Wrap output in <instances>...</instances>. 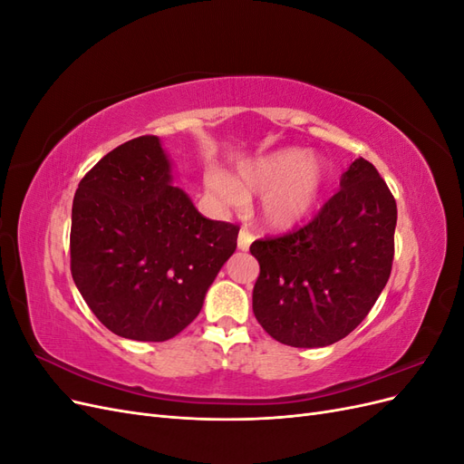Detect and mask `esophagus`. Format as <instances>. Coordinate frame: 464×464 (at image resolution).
<instances>
[{
  "label": "esophagus",
  "mask_w": 464,
  "mask_h": 464,
  "mask_svg": "<svg viewBox=\"0 0 464 464\" xmlns=\"http://www.w3.org/2000/svg\"><path fill=\"white\" fill-rule=\"evenodd\" d=\"M251 242H254V234L247 232L246 228L240 230V234H237V249H242V251L249 249Z\"/></svg>",
  "instance_id": "1"
}]
</instances>
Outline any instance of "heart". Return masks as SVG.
I'll return each instance as SVG.
<instances>
[{
    "mask_svg": "<svg viewBox=\"0 0 464 464\" xmlns=\"http://www.w3.org/2000/svg\"><path fill=\"white\" fill-rule=\"evenodd\" d=\"M327 170L304 150L285 149L242 162L234 178L222 172L207 176V188L227 207H240L247 195L263 193L259 218L266 228L288 230L310 217L325 188Z\"/></svg>",
    "mask_w": 464,
    "mask_h": 464,
    "instance_id": "heart-1",
    "label": "heart"
}]
</instances>
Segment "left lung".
<instances>
[{"mask_svg":"<svg viewBox=\"0 0 464 464\" xmlns=\"http://www.w3.org/2000/svg\"><path fill=\"white\" fill-rule=\"evenodd\" d=\"M397 203L375 166L356 159L341 191L307 227L265 237L254 314L275 341L321 348L344 339L385 288L395 256Z\"/></svg>","mask_w":464,"mask_h":464,"instance_id":"8db88e82","label":"left lung"}]
</instances>
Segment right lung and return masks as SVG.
I'll return each instance as SVG.
<instances>
[{
    "label": "right lung",
    "mask_w": 464,
    "mask_h": 464,
    "mask_svg": "<svg viewBox=\"0 0 464 464\" xmlns=\"http://www.w3.org/2000/svg\"><path fill=\"white\" fill-rule=\"evenodd\" d=\"M172 181L160 139L143 135L110 150L75 191V286L123 339L162 343L184 331L236 249L240 228L205 218Z\"/></svg>",
    "instance_id": "1"
}]
</instances>
